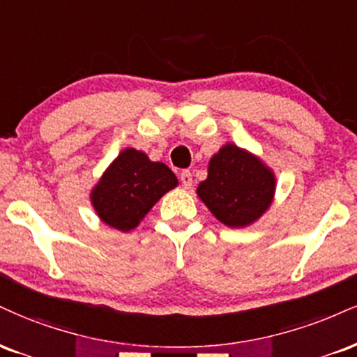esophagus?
Wrapping results in <instances>:
<instances>
[{
  "instance_id": "esophagus-1",
  "label": "esophagus",
  "mask_w": 357,
  "mask_h": 357,
  "mask_svg": "<svg viewBox=\"0 0 357 357\" xmlns=\"http://www.w3.org/2000/svg\"><path fill=\"white\" fill-rule=\"evenodd\" d=\"M179 179H181V184L184 190H191L192 188V174L191 171H183L181 176H179Z\"/></svg>"
}]
</instances>
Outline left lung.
I'll return each mask as SVG.
<instances>
[{"label": "left lung", "mask_w": 357, "mask_h": 357, "mask_svg": "<svg viewBox=\"0 0 357 357\" xmlns=\"http://www.w3.org/2000/svg\"><path fill=\"white\" fill-rule=\"evenodd\" d=\"M196 192L222 225L246 227L273 204L276 174L255 153L226 143L209 160L208 178Z\"/></svg>", "instance_id": "obj_1"}]
</instances>
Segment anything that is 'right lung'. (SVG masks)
<instances>
[{
	"label": "right lung",
	"mask_w": 357,
	"mask_h": 357,
	"mask_svg": "<svg viewBox=\"0 0 357 357\" xmlns=\"http://www.w3.org/2000/svg\"><path fill=\"white\" fill-rule=\"evenodd\" d=\"M176 186L178 178L165 162L151 161L135 148H124L93 186L89 201L106 226L128 233Z\"/></svg>",
	"instance_id": "obj_1"
}]
</instances>
